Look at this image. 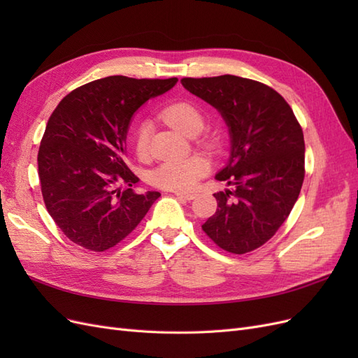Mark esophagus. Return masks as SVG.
<instances>
[{
    "instance_id": "esophagus-1",
    "label": "esophagus",
    "mask_w": 358,
    "mask_h": 358,
    "mask_svg": "<svg viewBox=\"0 0 358 358\" xmlns=\"http://www.w3.org/2000/svg\"><path fill=\"white\" fill-rule=\"evenodd\" d=\"M175 196H178L180 199H185V200H194V199H196V194H194V192H185V191H175Z\"/></svg>"
}]
</instances>
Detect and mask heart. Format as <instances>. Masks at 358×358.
Masks as SVG:
<instances>
[{
    "instance_id": "heart-1",
    "label": "heart",
    "mask_w": 358,
    "mask_h": 358,
    "mask_svg": "<svg viewBox=\"0 0 358 358\" xmlns=\"http://www.w3.org/2000/svg\"><path fill=\"white\" fill-rule=\"evenodd\" d=\"M161 117L178 131L187 136H196L204 125V117L201 110L196 104L188 101H178L167 106L161 112ZM203 145L215 148L213 138L206 137ZM134 149L140 158H145L149 150V125L148 122H140L134 133ZM208 171V164L200 157L171 158L152 170L150 182L159 188L187 191L196 185L197 180Z\"/></svg>"
}]
</instances>
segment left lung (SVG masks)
I'll list each match as a JSON object with an SVG mask.
<instances>
[{
	"instance_id": "1",
	"label": "left lung",
	"mask_w": 358,
	"mask_h": 358,
	"mask_svg": "<svg viewBox=\"0 0 358 358\" xmlns=\"http://www.w3.org/2000/svg\"><path fill=\"white\" fill-rule=\"evenodd\" d=\"M213 106L230 133V158L215 178L234 189L213 194L218 209L201 229L231 254L264 245L284 224L305 179V138L284 96L239 76L180 80Z\"/></svg>"
}]
</instances>
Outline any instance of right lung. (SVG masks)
<instances>
[{
	"label": "right lung",
	"instance_id": "right-lung-1",
	"mask_svg": "<svg viewBox=\"0 0 358 358\" xmlns=\"http://www.w3.org/2000/svg\"><path fill=\"white\" fill-rule=\"evenodd\" d=\"M171 79L109 76L64 96L38 149L43 200L71 242L103 252L131 233L161 196L137 194L125 162L127 133L140 106L176 85Z\"/></svg>",
	"mask_w": 358,
	"mask_h": 358
}]
</instances>
